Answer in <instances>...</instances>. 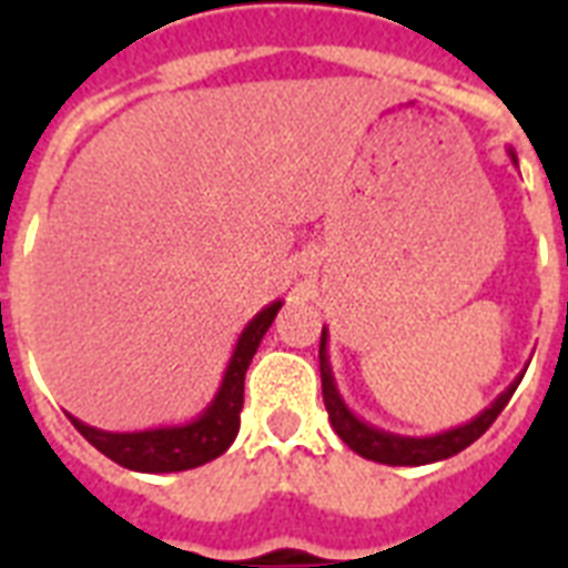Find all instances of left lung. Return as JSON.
I'll return each mask as SVG.
<instances>
[{
  "label": "left lung",
  "mask_w": 568,
  "mask_h": 568,
  "mask_svg": "<svg viewBox=\"0 0 568 568\" xmlns=\"http://www.w3.org/2000/svg\"><path fill=\"white\" fill-rule=\"evenodd\" d=\"M510 159L516 162V153H510ZM318 359H321L324 406H327L333 430H336L338 439L345 442L351 450H356L359 457L383 463V466H427V463L448 459L454 457V454H459V450H466L471 442L480 439V436L493 427V422L501 415V409L513 397L516 386L521 383V377L516 379V383H510V386L504 388L501 395L495 397L493 404L486 406L484 413L477 415V418H471L468 424H463V427H454V430L415 439V436H395V433L372 427V424H365L363 418H356V415L347 409L342 395H338L336 379H333V368H329V359H327V329H321Z\"/></svg>",
  "instance_id": "1"
}]
</instances>
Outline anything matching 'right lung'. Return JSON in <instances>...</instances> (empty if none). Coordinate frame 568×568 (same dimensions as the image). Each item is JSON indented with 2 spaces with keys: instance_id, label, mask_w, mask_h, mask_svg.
<instances>
[{
  "instance_id": "right-lung-1",
  "label": "right lung",
  "mask_w": 568,
  "mask_h": 568,
  "mask_svg": "<svg viewBox=\"0 0 568 568\" xmlns=\"http://www.w3.org/2000/svg\"><path fill=\"white\" fill-rule=\"evenodd\" d=\"M280 306H283V301L271 303L244 327V333L239 336V345L232 351V359L226 365L217 395L194 422L180 424V427H155V430L138 433L97 430V427L79 422L73 415H70V422L100 454L114 459L118 466L132 468V471H150V475L189 471V468L221 457L223 450L232 445V439L239 436L241 406H244V374L253 363L258 342L267 333V327L274 324Z\"/></svg>"
}]
</instances>
